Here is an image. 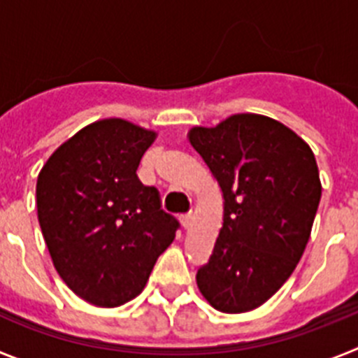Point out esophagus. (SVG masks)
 I'll list each match as a JSON object with an SVG mask.
<instances>
[{
  "label": "esophagus",
  "mask_w": 358,
  "mask_h": 358,
  "mask_svg": "<svg viewBox=\"0 0 358 358\" xmlns=\"http://www.w3.org/2000/svg\"><path fill=\"white\" fill-rule=\"evenodd\" d=\"M189 222H192V213L181 215V224H182V227H185V229L189 226Z\"/></svg>",
  "instance_id": "34e87169"
}]
</instances>
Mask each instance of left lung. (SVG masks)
<instances>
[{
	"label": "left lung",
	"mask_w": 358,
	"mask_h": 358,
	"mask_svg": "<svg viewBox=\"0 0 358 358\" xmlns=\"http://www.w3.org/2000/svg\"><path fill=\"white\" fill-rule=\"evenodd\" d=\"M188 138L224 197L222 229L197 287L220 312H249L280 290L308 243L321 201L314 152L283 123L251 113Z\"/></svg>",
	"instance_id": "obj_1"
}]
</instances>
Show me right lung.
<instances>
[{
  "label": "right lung",
  "mask_w": 358,
  "mask_h": 358,
  "mask_svg": "<svg viewBox=\"0 0 358 358\" xmlns=\"http://www.w3.org/2000/svg\"><path fill=\"white\" fill-rule=\"evenodd\" d=\"M156 132L94 122L53 152L37 177V217L59 276L84 301L120 306L147 285L179 222L138 166Z\"/></svg>",
  "instance_id": "obj_1"
}]
</instances>
